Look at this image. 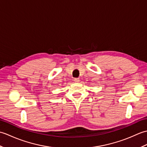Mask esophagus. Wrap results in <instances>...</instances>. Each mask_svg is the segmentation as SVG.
Here are the masks:
<instances>
[{
  "instance_id": "esophagus-1",
  "label": "esophagus",
  "mask_w": 147,
  "mask_h": 147,
  "mask_svg": "<svg viewBox=\"0 0 147 147\" xmlns=\"http://www.w3.org/2000/svg\"><path fill=\"white\" fill-rule=\"evenodd\" d=\"M74 82L78 83L80 82V78H74Z\"/></svg>"
}]
</instances>
